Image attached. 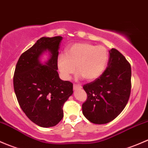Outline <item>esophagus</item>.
I'll list each match as a JSON object with an SVG mask.
<instances>
[{"label": "esophagus", "mask_w": 148, "mask_h": 148, "mask_svg": "<svg viewBox=\"0 0 148 148\" xmlns=\"http://www.w3.org/2000/svg\"><path fill=\"white\" fill-rule=\"evenodd\" d=\"M82 88V85L80 84H74L73 85V89L74 90H79L81 89Z\"/></svg>", "instance_id": "34e87169"}]
</instances>
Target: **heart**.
Here are the masks:
<instances>
[{
  "instance_id": "b5f03b06",
  "label": "heart",
  "mask_w": 148,
  "mask_h": 148,
  "mask_svg": "<svg viewBox=\"0 0 148 148\" xmlns=\"http://www.w3.org/2000/svg\"><path fill=\"white\" fill-rule=\"evenodd\" d=\"M109 53L102 45H94L81 42L71 45L58 56L57 62L62 77L68 80L75 72V67L79 77H83L91 81L100 77L107 65Z\"/></svg>"
}]
</instances>
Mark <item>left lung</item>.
<instances>
[{
  "mask_svg": "<svg viewBox=\"0 0 148 148\" xmlns=\"http://www.w3.org/2000/svg\"><path fill=\"white\" fill-rule=\"evenodd\" d=\"M109 53L106 71L83 85L88 97L82 105L83 113L95 124H106L118 117L130 95V64L118 50L112 48Z\"/></svg>",
  "mask_w": 148,
  "mask_h": 148,
  "instance_id": "left-lung-1",
  "label": "left lung"
}]
</instances>
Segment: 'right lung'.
<instances>
[{"label": "right lung", "mask_w": 148, "mask_h": 148, "mask_svg": "<svg viewBox=\"0 0 148 148\" xmlns=\"http://www.w3.org/2000/svg\"><path fill=\"white\" fill-rule=\"evenodd\" d=\"M61 36L42 37L18 59L13 87L20 107L35 124L42 127L56 125L63 118V107L73 94V83L63 81L58 73V56ZM48 49L51 58L46 65L39 61Z\"/></svg>", "instance_id": "add662e5"}]
</instances>
